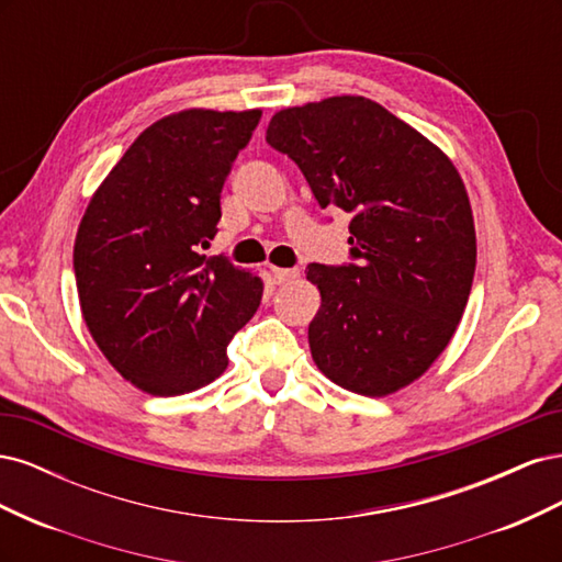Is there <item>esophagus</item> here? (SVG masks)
<instances>
[{
  "mask_svg": "<svg viewBox=\"0 0 562 562\" xmlns=\"http://www.w3.org/2000/svg\"><path fill=\"white\" fill-rule=\"evenodd\" d=\"M300 274L297 269H281V267H271V277H274V283H285Z\"/></svg>",
  "mask_w": 562,
  "mask_h": 562,
  "instance_id": "esophagus-1",
  "label": "esophagus"
}]
</instances>
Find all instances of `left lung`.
I'll return each mask as SVG.
<instances>
[{
  "instance_id": "left-lung-1",
  "label": "left lung",
  "mask_w": 562,
  "mask_h": 562,
  "mask_svg": "<svg viewBox=\"0 0 562 562\" xmlns=\"http://www.w3.org/2000/svg\"><path fill=\"white\" fill-rule=\"evenodd\" d=\"M267 143L291 157L321 209H342L349 265H310L318 370L361 396L415 382L448 347L475 271L471 203L452 161L363 95L271 116Z\"/></svg>"
}]
</instances>
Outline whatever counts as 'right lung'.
<instances>
[{"label": "right lung", "instance_id": "obj_1", "mask_svg": "<svg viewBox=\"0 0 562 562\" xmlns=\"http://www.w3.org/2000/svg\"><path fill=\"white\" fill-rule=\"evenodd\" d=\"M262 112L184 110L145 128L98 187L75 239L81 316L122 375L151 396L211 384L258 312L262 281L201 248Z\"/></svg>", "mask_w": 562, "mask_h": 562}]
</instances>
